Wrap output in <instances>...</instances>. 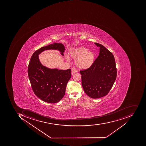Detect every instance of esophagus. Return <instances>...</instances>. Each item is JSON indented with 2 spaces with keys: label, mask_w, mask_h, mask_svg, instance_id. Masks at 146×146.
Listing matches in <instances>:
<instances>
[{
  "label": "esophagus",
  "mask_w": 146,
  "mask_h": 146,
  "mask_svg": "<svg viewBox=\"0 0 146 146\" xmlns=\"http://www.w3.org/2000/svg\"><path fill=\"white\" fill-rule=\"evenodd\" d=\"M78 72V70L76 68H72V74H73L74 73L77 72Z\"/></svg>",
  "instance_id": "obj_1"
}]
</instances>
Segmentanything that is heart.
<instances>
[{
	"label": "heart",
	"instance_id": "b5f03b06",
	"mask_svg": "<svg viewBox=\"0 0 146 146\" xmlns=\"http://www.w3.org/2000/svg\"><path fill=\"white\" fill-rule=\"evenodd\" d=\"M83 47L75 48L70 52V56L76 60L75 64L78 68L86 69L90 68L94 60L95 54Z\"/></svg>",
	"mask_w": 146,
	"mask_h": 146
}]
</instances>
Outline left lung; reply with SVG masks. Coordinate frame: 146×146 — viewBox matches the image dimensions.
I'll return each instance as SVG.
<instances>
[{
    "label": "left lung",
    "mask_w": 146,
    "mask_h": 146,
    "mask_svg": "<svg viewBox=\"0 0 146 146\" xmlns=\"http://www.w3.org/2000/svg\"><path fill=\"white\" fill-rule=\"evenodd\" d=\"M98 56L88 68L81 70L82 84L84 91L92 98H99L107 95L117 77V68L114 56L110 51L100 43Z\"/></svg>",
    "instance_id": "8db88e82"
}]
</instances>
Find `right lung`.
<instances>
[{"label":"right lung","instance_id":"right-lung-1","mask_svg":"<svg viewBox=\"0 0 146 146\" xmlns=\"http://www.w3.org/2000/svg\"><path fill=\"white\" fill-rule=\"evenodd\" d=\"M58 50L63 55L65 48L61 43L54 42L35 51L28 66V76L32 89L36 96L47 103H56L65 95L66 86L72 76L71 69H49L43 66L38 55L45 50Z\"/></svg>","mask_w":146,"mask_h":146}]
</instances>
